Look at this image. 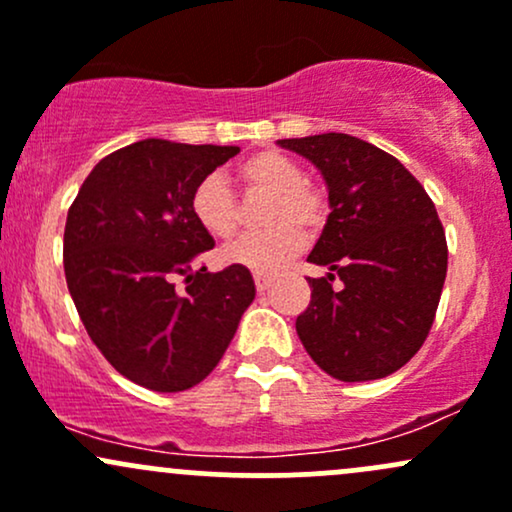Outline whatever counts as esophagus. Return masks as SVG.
Segmentation results:
<instances>
[{"mask_svg": "<svg viewBox=\"0 0 512 512\" xmlns=\"http://www.w3.org/2000/svg\"><path fill=\"white\" fill-rule=\"evenodd\" d=\"M254 283H256V290H258V293H263V290L271 288L273 278L268 276V273H254Z\"/></svg>", "mask_w": 512, "mask_h": 512, "instance_id": "1", "label": "esophagus"}]
</instances>
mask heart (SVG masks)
Segmentation results:
<instances>
[{"label":"heart","mask_w":512,"mask_h":512,"mask_svg":"<svg viewBox=\"0 0 512 512\" xmlns=\"http://www.w3.org/2000/svg\"><path fill=\"white\" fill-rule=\"evenodd\" d=\"M246 190L268 192L263 224L258 234H246L222 251V261L249 268L254 273H273L302 249V230L312 232L324 219V197L293 158L278 151H261L246 158L234 173ZM190 210L195 222L214 239H232L239 232V207L232 190L219 175L202 180L192 192Z\"/></svg>","instance_id":"b5f03b06"}]
</instances>
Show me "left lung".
<instances>
[{"instance_id":"left-lung-1","label":"left lung","mask_w":512,"mask_h":512,"mask_svg":"<svg viewBox=\"0 0 512 512\" xmlns=\"http://www.w3.org/2000/svg\"><path fill=\"white\" fill-rule=\"evenodd\" d=\"M322 173L329 217L307 261L312 300L295 320L307 354L344 383L405 366L427 339L447 278V239L434 202L410 170L349 134L280 139ZM340 278V288L331 280Z\"/></svg>"}]
</instances>
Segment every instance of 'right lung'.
<instances>
[{
  "mask_svg": "<svg viewBox=\"0 0 512 512\" xmlns=\"http://www.w3.org/2000/svg\"><path fill=\"white\" fill-rule=\"evenodd\" d=\"M239 146L144 139L102 158L68 210L63 263L80 320L129 381L178 393L205 381L256 298L249 268L195 271L214 239L190 210Z\"/></svg>",
  "mask_w": 512,
  "mask_h": 512,
  "instance_id": "add662e5",
  "label": "right lung"
}]
</instances>
